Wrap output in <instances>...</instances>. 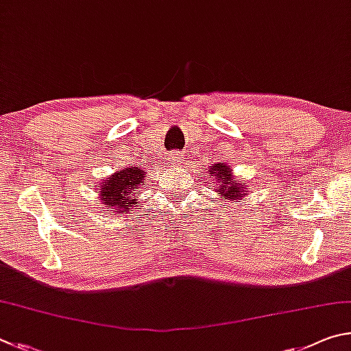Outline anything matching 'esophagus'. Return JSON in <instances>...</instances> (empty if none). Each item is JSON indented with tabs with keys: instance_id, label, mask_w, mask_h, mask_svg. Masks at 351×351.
Returning <instances> with one entry per match:
<instances>
[{
	"instance_id": "obj_1",
	"label": "esophagus",
	"mask_w": 351,
	"mask_h": 351,
	"mask_svg": "<svg viewBox=\"0 0 351 351\" xmlns=\"http://www.w3.org/2000/svg\"><path fill=\"white\" fill-rule=\"evenodd\" d=\"M171 158H172V163H176V165H182V162H183V157L180 152H174Z\"/></svg>"
}]
</instances>
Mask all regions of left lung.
<instances>
[{
  "label": "left lung",
  "instance_id": "8db88e82",
  "mask_svg": "<svg viewBox=\"0 0 351 351\" xmlns=\"http://www.w3.org/2000/svg\"><path fill=\"white\" fill-rule=\"evenodd\" d=\"M231 171V166L225 163H216L208 169V174H210V179L214 185V191L219 195V202L234 204V200H242L243 195L247 194V183H242L237 177L232 176Z\"/></svg>",
  "mask_w": 351,
  "mask_h": 351
}]
</instances>
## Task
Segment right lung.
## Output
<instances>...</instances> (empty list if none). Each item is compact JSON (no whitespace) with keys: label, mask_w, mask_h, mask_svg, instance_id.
<instances>
[{"label":"right lung","mask_w":351,"mask_h":351,"mask_svg":"<svg viewBox=\"0 0 351 351\" xmlns=\"http://www.w3.org/2000/svg\"><path fill=\"white\" fill-rule=\"evenodd\" d=\"M146 179L145 169L138 166H128L125 169H119L110 176L108 180H103L98 186L101 204L106 206L104 210L114 213L117 216L128 214L134 206L138 205V195Z\"/></svg>","instance_id":"right-lung-1"}]
</instances>
